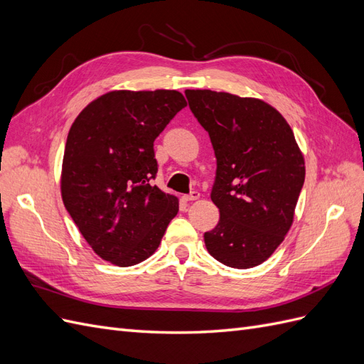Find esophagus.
<instances>
[{"label": "esophagus", "mask_w": 364, "mask_h": 364, "mask_svg": "<svg viewBox=\"0 0 364 364\" xmlns=\"http://www.w3.org/2000/svg\"><path fill=\"white\" fill-rule=\"evenodd\" d=\"M200 197V194L197 193V191H191L190 194H185L182 199H183V202H193V200H197Z\"/></svg>", "instance_id": "1"}]
</instances>
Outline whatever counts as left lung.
I'll return each mask as SVG.
<instances>
[{
  "label": "left lung",
  "mask_w": 364,
  "mask_h": 364,
  "mask_svg": "<svg viewBox=\"0 0 364 364\" xmlns=\"http://www.w3.org/2000/svg\"><path fill=\"white\" fill-rule=\"evenodd\" d=\"M185 95L217 159L211 200L220 220L205 232V246L228 267L259 266L290 230L305 181L293 130L259 98L211 90H186Z\"/></svg>",
  "instance_id": "1"
}]
</instances>
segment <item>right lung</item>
<instances>
[{
  "label": "right lung",
  "instance_id": "right-lung-1",
  "mask_svg": "<svg viewBox=\"0 0 364 364\" xmlns=\"http://www.w3.org/2000/svg\"><path fill=\"white\" fill-rule=\"evenodd\" d=\"M185 106L178 91H111L74 119L62 200L105 261L129 267L147 259L178 214V197L151 185L158 171L153 142Z\"/></svg>",
  "mask_w": 364,
  "mask_h": 364
}]
</instances>
